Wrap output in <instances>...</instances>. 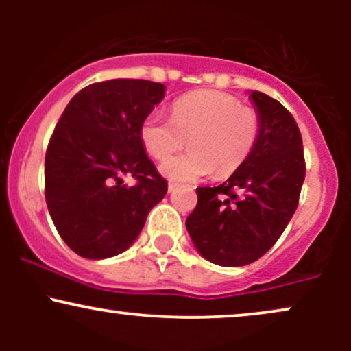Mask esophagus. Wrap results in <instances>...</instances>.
I'll return each mask as SVG.
<instances>
[{
    "mask_svg": "<svg viewBox=\"0 0 351 351\" xmlns=\"http://www.w3.org/2000/svg\"><path fill=\"white\" fill-rule=\"evenodd\" d=\"M176 186H178V184H176V183H168V191H175V188Z\"/></svg>",
    "mask_w": 351,
    "mask_h": 351,
    "instance_id": "esophagus-1",
    "label": "esophagus"
}]
</instances>
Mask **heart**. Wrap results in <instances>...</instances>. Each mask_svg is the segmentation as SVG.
Listing matches in <instances>:
<instances>
[{
    "mask_svg": "<svg viewBox=\"0 0 351 351\" xmlns=\"http://www.w3.org/2000/svg\"><path fill=\"white\" fill-rule=\"evenodd\" d=\"M261 115L241 106L234 95L196 90L171 106L170 119L152 112L140 125V140L153 158L164 160L186 138L188 152L162 163V173L176 181H196L209 173L216 178L232 175L251 155L261 135Z\"/></svg>",
    "mask_w": 351,
    "mask_h": 351,
    "instance_id": "b5f03b06",
    "label": "heart"
}]
</instances>
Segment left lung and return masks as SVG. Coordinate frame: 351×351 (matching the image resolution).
Listing matches in <instances>:
<instances>
[{"label": "left lung", "instance_id": "8db88e82", "mask_svg": "<svg viewBox=\"0 0 351 351\" xmlns=\"http://www.w3.org/2000/svg\"><path fill=\"white\" fill-rule=\"evenodd\" d=\"M261 135L247 160L219 186L196 188L186 219L193 243L209 263L239 267L277 243L299 206L305 178L302 135L279 100L254 90Z\"/></svg>", "mask_w": 351, "mask_h": 351}]
</instances>
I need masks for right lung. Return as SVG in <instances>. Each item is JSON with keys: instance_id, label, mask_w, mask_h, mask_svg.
Here are the masks:
<instances>
[{"instance_id": "add662e5", "label": "right lung", "mask_w": 351, "mask_h": 351, "mask_svg": "<svg viewBox=\"0 0 351 351\" xmlns=\"http://www.w3.org/2000/svg\"><path fill=\"white\" fill-rule=\"evenodd\" d=\"M163 95L160 82L104 80L77 92L60 115L46 150L44 195L59 236L79 256L123 252L167 195L140 140V125ZM125 174L134 187L123 184Z\"/></svg>"}]
</instances>
